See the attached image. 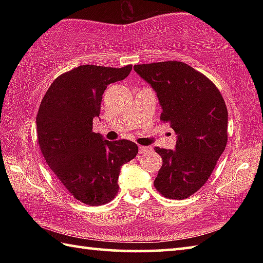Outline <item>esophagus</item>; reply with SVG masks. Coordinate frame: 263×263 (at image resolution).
I'll use <instances>...</instances> for the list:
<instances>
[{
  "label": "esophagus",
  "instance_id": "34e87169",
  "mask_svg": "<svg viewBox=\"0 0 263 263\" xmlns=\"http://www.w3.org/2000/svg\"><path fill=\"white\" fill-rule=\"evenodd\" d=\"M150 148L149 147H143V146H140L139 147V154H143V153H147L149 152Z\"/></svg>",
  "mask_w": 263,
  "mask_h": 263
}]
</instances>
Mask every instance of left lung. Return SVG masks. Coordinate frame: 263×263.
<instances>
[{"mask_svg":"<svg viewBox=\"0 0 263 263\" xmlns=\"http://www.w3.org/2000/svg\"><path fill=\"white\" fill-rule=\"evenodd\" d=\"M158 97L161 120L176 133L175 149L155 150L163 166L154 185L170 199L191 197L210 177L227 143L228 113L217 87L177 61L135 65Z\"/></svg>","mask_w":263,"mask_h":263,"instance_id":"1","label":"left lung"}]
</instances>
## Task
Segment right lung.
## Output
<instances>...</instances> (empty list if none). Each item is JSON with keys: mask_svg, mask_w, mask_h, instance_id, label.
I'll list each match as a JSON object with an SVG mask.
<instances>
[{"mask_svg": "<svg viewBox=\"0 0 263 263\" xmlns=\"http://www.w3.org/2000/svg\"><path fill=\"white\" fill-rule=\"evenodd\" d=\"M131 70L78 66L54 80L39 106L36 126L44 158L66 191L89 205L115 197L121 167L138 154L135 142L108 141L92 132L106 88Z\"/></svg>", "mask_w": 263, "mask_h": 263, "instance_id": "1", "label": "right lung"}]
</instances>
